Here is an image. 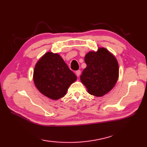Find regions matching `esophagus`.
<instances>
[{"instance_id":"esophagus-1","label":"esophagus","mask_w":147,"mask_h":147,"mask_svg":"<svg viewBox=\"0 0 147 147\" xmlns=\"http://www.w3.org/2000/svg\"><path fill=\"white\" fill-rule=\"evenodd\" d=\"M76 76H78V77H80V74H81V71L80 70H78V71H76Z\"/></svg>"}]
</instances>
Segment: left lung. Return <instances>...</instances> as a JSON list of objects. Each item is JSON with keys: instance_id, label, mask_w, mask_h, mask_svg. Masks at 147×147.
I'll return each mask as SVG.
<instances>
[{"instance_id": "8db88e82", "label": "left lung", "mask_w": 147, "mask_h": 147, "mask_svg": "<svg viewBox=\"0 0 147 147\" xmlns=\"http://www.w3.org/2000/svg\"><path fill=\"white\" fill-rule=\"evenodd\" d=\"M86 67L80 80L90 94L102 96L113 88L119 76L117 59L105 48L89 52L85 57Z\"/></svg>"}]
</instances>
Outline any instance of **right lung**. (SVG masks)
I'll return each mask as SVG.
<instances>
[{"instance_id":"1","label":"right lung","mask_w":147,"mask_h":147,"mask_svg":"<svg viewBox=\"0 0 147 147\" xmlns=\"http://www.w3.org/2000/svg\"><path fill=\"white\" fill-rule=\"evenodd\" d=\"M76 79L61 56L52 52L43 55L34 69L33 81L37 89L52 100L63 97Z\"/></svg>"}]
</instances>
